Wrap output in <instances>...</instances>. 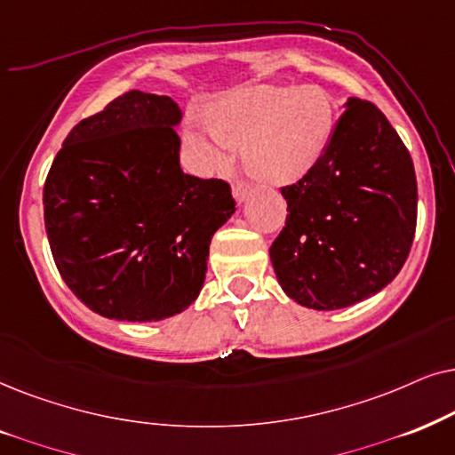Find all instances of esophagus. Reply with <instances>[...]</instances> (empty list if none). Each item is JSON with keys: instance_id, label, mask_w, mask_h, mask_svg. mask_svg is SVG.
<instances>
[{"instance_id": "obj_1", "label": "esophagus", "mask_w": 455, "mask_h": 455, "mask_svg": "<svg viewBox=\"0 0 455 455\" xmlns=\"http://www.w3.org/2000/svg\"><path fill=\"white\" fill-rule=\"evenodd\" d=\"M247 196H250V185H245L243 180H235V183H233V197H235V202L243 204Z\"/></svg>"}]
</instances>
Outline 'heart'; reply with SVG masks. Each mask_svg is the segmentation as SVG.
Instances as JSON below:
<instances>
[{
	"label": "heart",
	"mask_w": 455,
	"mask_h": 455,
	"mask_svg": "<svg viewBox=\"0 0 455 455\" xmlns=\"http://www.w3.org/2000/svg\"><path fill=\"white\" fill-rule=\"evenodd\" d=\"M331 132L332 106L324 91L258 84L227 97L212 118V131L193 126L189 141L214 160L227 141H250L251 171L262 179L291 183L316 166Z\"/></svg>",
	"instance_id": "obj_1"
}]
</instances>
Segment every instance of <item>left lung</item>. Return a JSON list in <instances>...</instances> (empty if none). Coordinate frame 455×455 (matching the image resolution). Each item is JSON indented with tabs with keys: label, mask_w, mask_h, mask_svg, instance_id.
<instances>
[{
	"label": "left lung",
	"mask_w": 455,
	"mask_h": 455,
	"mask_svg": "<svg viewBox=\"0 0 455 455\" xmlns=\"http://www.w3.org/2000/svg\"><path fill=\"white\" fill-rule=\"evenodd\" d=\"M281 193L289 214L270 259L293 301L339 310L379 293L402 270L416 231V172L371 101H345L323 157Z\"/></svg>",
	"instance_id": "obj_1"
}]
</instances>
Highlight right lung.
I'll list each match as a JSON object with an SVG mask.
<instances>
[{
  "label": "right lung",
  "mask_w": 455,
  "mask_h": 455,
  "mask_svg": "<svg viewBox=\"0 0 455 455\" xmlns=\"http://www.w3.org/2000/svg\"><path fill=\"white\" fill-rule=\"evenodd\" d=\"M168 95L129 91L64 139L44 187L52 256L89 310L157 323L197 299L231 187L185 174Z\"/></svg>",
  "instance_id": "1"
}]
</instances>
